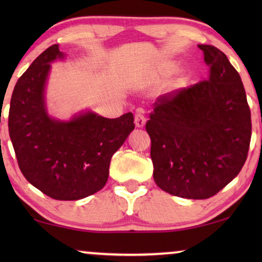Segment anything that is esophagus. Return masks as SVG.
<instances>
[{
	"label": "esophagus",
	"instance_id": "34e87169",
	"mask_svg": "<svg viewBox=\"0 0 262 262\" xmlns=\"http://www.w3.org/2000/svg\"><path fill=\"white\" fill-rule=\"evenodd\" d=\"M145 121H146V118L144 117V114H143L142 111H138V112L136 113V116H135L136 126L143 127L145 125Z\"/></svg>",
	"mask_w": 262,
	"mask_h": 262
}]
</instances>
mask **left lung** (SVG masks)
Returning a JSON list of instances; mask_svg holds the SVG:
<instances>
[{"label": "left lung", "mask_w": 262, "mask_h": 262, "mask_svg": "<svg viewBox=\"0 0 262 262\" xmlns=\"http://www.w3.org/2000/svg\"><path fill=\"white\" fill-rule=\"evenodd\" d=\"M207 81L157 98L145 125L154 180L169 194L207 199L237 177L247 160L252 119L241 77L212 45H198Z\"/></svg>", "instance_id": "left-lung-1"}]
</instances>
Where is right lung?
<instances>
[{
	"instance_id": "obj_1",
	"label": "right lung",
	"mask_w": 262,
	"mask_h": 262,
	"mask_svg": "<svg viewBox=\"0 0 262 262\" xmlns=\"http://www.w3.org/2000/svg\"><path fill=\"white\" fill-rule=\"evenodd\" d=\"M66 55L55 44L25 71L10 99L8 127L21 173L57 200H78L106 185L113 154L135 128L128 112L108 119L92 111L70 120L50 117L45 87L51 63Z\"/></svg>"
}]
</instances>
